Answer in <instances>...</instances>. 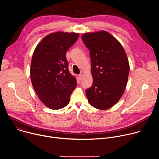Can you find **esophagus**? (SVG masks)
Wrapping results in <instances>:
<instances>
[{
	"label": "esophagus",
	"instance_id": "esophagus-1",
	"mask_svg": "<svg viewBox=\"0 0 159 159\" xmlns=\"http://www.w3.org/2000/svg\"><path fill=\"white\" fill-rule=\"evenodd\" d=\"M78 77L79 79V80H82V77H83V74H80L78 75Z\"/></svg>",
	"mask_w": 159,
	"mask_h": 159
}]
</instances>
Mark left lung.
Listing matches in <instances>:
<instances>
[{
	"label": "left lung",
	"instance_id": "obj_1",
	"mask_svg": "<svg viewBox=\"0 0 159 159\" xmlns=\"http://www.w3.org/2000/svg\"><path fill=\"white\" fill-rule=\"evenodd\" d=\"M82 39L89 50L92 86L85 90L89 104L105 110L116 104L128 82L129 65L121 44L105 31L85 33Z\"/></svg>",
	"mask_w": 159,
	"mask_h": 159
}]
</instances>
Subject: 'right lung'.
I'll return each instance as SVG.
<instances>
[{
  "instance_id": "obj_1",
  "label": "right lung",
  "mask_w": 159,
  "mask_h": 159,
  "mask_svg": "<svg viewBox=\"0 0 159 159\" xmlns=\"http://www.w3.org/2000/svg\"><path fill=\"white\" fill-rule=\"evenodd\" d=\"M79 33L56 32L45 36L36 46L31 59L30 76L40 101L52 109L70 102L77 86L68 66L66 53L79 38Z\"/></svg>"
}]
</instances>
